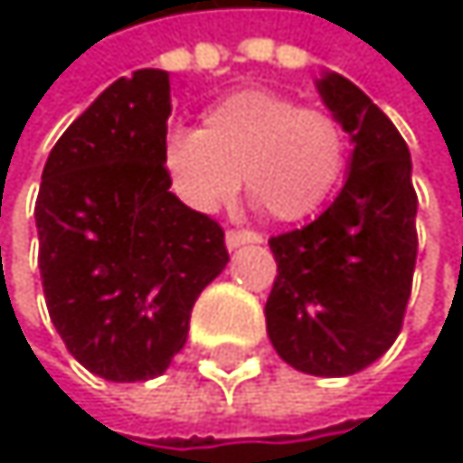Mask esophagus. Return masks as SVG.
Returning <instances> with one entry per match:
<instances>
[{
  "mask_svg": "<svg viewBox=\"0 0 463 463\" xmlns=\"http://www.w3.org/2000/svg\"><path fill=\"white\" fill-rule=\"evenodd\" d=\"M263 236L252 233V230H227V236H224V244L227 250H239L244 244H260Z\"/></svg>",
  "mask_w": 463,
  "mask_h": 463,
  "instance_id": "esophagus-1",
  "label": "esophagus"
}]
</instances>
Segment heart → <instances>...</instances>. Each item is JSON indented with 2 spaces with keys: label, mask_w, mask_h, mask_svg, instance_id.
I'll return each mask as SVG.
<instances>
[{
  "label": "heart",
  "mask_w": 463,
  "mask_h": 463,
  "mask_svg": "<svg viewBox=\"0 0 463 463\" xmlns=\"http://www.w3.org/2000/svg\"><path fill=\"white\" fill-rule=\"evenodd\" d=\"M350 161V136L339 116L297 99L244 88L208 105L200 130H175L164 166L197 211L236 197L241 175L250 200L275 222L314 216L339 188Z\"/></svg>",
  "instance_id": "heart-1"
}]
</instances>
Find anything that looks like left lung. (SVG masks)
Returning a JSON list of instances; mask_svg holds the SVG:
<instances>
[{"mask_svg":"<svg viewBox=\"0 0 463 463\" xmlns=\"http://www.w3.org/2000/svg\"><path fill=\"white\" fill-rule=\"evenodd\" d=\"M317 88L355 144L350 175L319 219L269 239L278 278L263 314L288 366L345 378L378 361L402 327L417 263V191L389 116L342 74H325Z\"/></svg>","mask_w":463,"mask_h":463,"instance_id":"8db88e82","label":"left lung"}]
</instances>
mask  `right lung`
<instances>
[{
  "instance_id": "1",
  "label": "right lung",
  "mask_w": 463,
  "mask_h": 463,
  "mask_svg": "<svg viewBox=\"0 0 463 463\" xmlns=\"http://www.w3.org/2000/svg\"><path fill=\"white\" fill-rule=\"evenodd\" d=\"M172 82L118 77L52 146L35 203L49 319L94 375L136 383L183 350L191 308L224 269V230L169 191Z\"/></svg>"
}]
</instances>
